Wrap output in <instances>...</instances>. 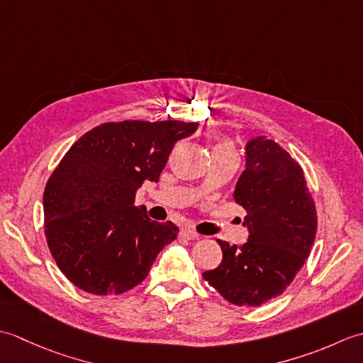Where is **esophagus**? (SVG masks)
Masks as SVG:
<instances>
[{"mask_svg": "<svg viewBox=\"0 0 363 363\" xmlns=\"http://www.w3.org/2000/svg\"><path fill=\"white\" fill-rule=\"evenodd\" d=\"M181 237L186 238V240H196V238H199L201 235H199L196 230L190 229V228H186V229L181 230Z\"/></svg>", "mask_w": 363, "mask_h": 363, "instance_id": "34e87169", "label": "esophagus"}]
</instances>
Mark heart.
<instances>
[{
  "instance_id": "heart-1",
  "label": "heart",
  "mask_w": 363,
  "mask_h": 363,
  "mask_svg": "<svg viewBox=\"0 0 363 363\" xmlns=\"http://www.w3.org/2000/svg\"><path fill=\"white\" fill-rule=\"evenodd\" d=\"M213 150H230V151H234L233 145H230L229 142H223V143H218L217 146H215Z\"/></svg>"
}]
</instances>
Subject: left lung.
<instances>
[{
  "label": "left lung",
  "mask_w": 363,
  "mask_h": 363,
  "mask_svg": "<svg viewBox=\"0 0 363 363\" xmlns=\"http://www.w3.org/2000/svg\"><path fill=\"white\" fill-rule=\"evenodd\" d=\"M234 199L246 211L248 242L217 240L223 260L203 277L229 303L256 307L282 295L303 268L317 234V209L303 168L264 135L246 143Z\"/></svg>",
  "instance_id": "obj_1"
}]
</instances>
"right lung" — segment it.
<instances>
[{
    "label": "right lung",
    "mask_w": 363,
    "mask_h": 363,
    "mask_svg": "<svg viewBox=\"0 0 363 363\" xmlns=\"http://www.w3.org/2000/svg\"><path fill=\"white\" fill-rule=\"evenodd\" d=\"M198 123H104L65 152L43 191L45 237L60 272L91 295H121L148 276L177 237L172 221L148 218L135 194L157 182L176 142Z\"/></svg>",
    "instance_id": "1"
}]
</instances>
